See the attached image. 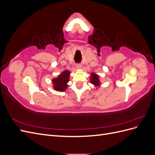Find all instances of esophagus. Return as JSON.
<instances>
[{
  "mask_svg": "<svg viewBox=\"0 0 155 155\" xmlns=\"http://www.w3.org/2000/svg\"><path fill=\"white\" fill-rule=\"evenodd\" d=\"M76 67H77V68H81V64H79V63L76 64Z\"/></svg>",
  "mask_w": 155,
  "mask_h": 155,
  "instance_id": "obj_1",
  "label": "esophagus"
}]
</instances>
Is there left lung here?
<instances>
[{
	"mask_svg": "<svg viewBox=\"0 0 155 155\" xmlns=\"http://www.w3.org/2000/svg\"><path fill=\"white\" fill-rule=\"evenodd\" d=\"M91 83L94 85H100V81H99V78L98 76L94 74H92L91 75Z\"/></svg>",
	"mask_w": 155,
	"mask_h": 155,
	"instance_id": "8db88e82",
	"label": "left lung"
}]
</instances>
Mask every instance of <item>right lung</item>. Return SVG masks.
<instances>
[{
	"mask_svg": "<svg viewBox=\"0 0 155 155\" xmlns=\"http://www.w3.org/2000/svg\"><path fill=\"white\" fill-rule=\"evenodd\" d=\"M70 73L68 71H64L61 74H60L59 77L54 79L52 81L54 85V88L56 91H64L67 88V83L69 81Z\"/></svg>",
	"mask_w": 155,
	"mask_h": 155,
	"instance_id": "obj_1",
	"label": "right lung"
}]
</instances>
